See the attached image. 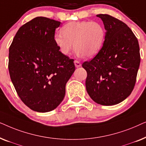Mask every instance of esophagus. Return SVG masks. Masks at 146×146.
<instances>
[{
    "label": "esophagus",
    "mask_w": 146,
    "mask_h": 146,
    "mask_svg": "<svg viewBox=\"0 0 146 146\" xmlns=\"http://www.w3.org/2000/svg\"><path fill=\"white\" fill-rule=\"evenodd\" d=\"M74 64H75V66L76 67V68H78V67H80L81 66V63L79 61H78V60H75L74 61Z\"/></svg>",
    "instance_id": "esophagus-1"
}]
</instances>
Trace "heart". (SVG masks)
<instances>
[{
	"label": "heart",
	"mask_w": 146,
	"mask_h": 146,
	"mask_svg": "<svg viewBox=\"0 0 146 146\" xmlns=\"http://www.w3.org/2000/svg\"><path fill=\"white\" fill-rule=\"evenodd\" d=\"M61 32L55 34L54 41L65 56L70 54L74 46L78 56L94 57L100 51L106 38L104 28L97 22H71L64 26Z\"/></svg>",
	"instance_id": "b5f03b06"
}]
</instances>
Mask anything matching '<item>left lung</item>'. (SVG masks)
<instances>
[{"mask_svg": "<svg viewBox=\"0 0 146 146\" xmlns=\"http://www.w3.org/2000/svg\"><path fill=\"white\" fill-rule=\"evenodd\" d=\"M106 32L100 51L82 64L87 72L86 88L95 102L112 106L121 102L134 88L140 63L137 38L122 21L108 15H96Z\"/></svg>", "mask_w": 146, "mask_h": 146, "instance_id": "obj_1", "label": "left lung"}]
</instances>
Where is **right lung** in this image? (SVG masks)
<instances>
[{
  "instance_id": "right-lung-1",
  "label": "right lung",
  "mask_w": 146,
  "mask_h": 146,
  "mask_svg": "<svg viewBox=\"0 0 146 146\" xmlns=\"http://www.w3.org/2000/svg\"><path fill=\"white\" fill-rule=\"evenodd\" d=\"M61 23L38 17L19 29L9 48V70L25 105L38 112L58 106L75 70L74 60L59 51L54 36Z\"/></svg>"
}]
</instances>
